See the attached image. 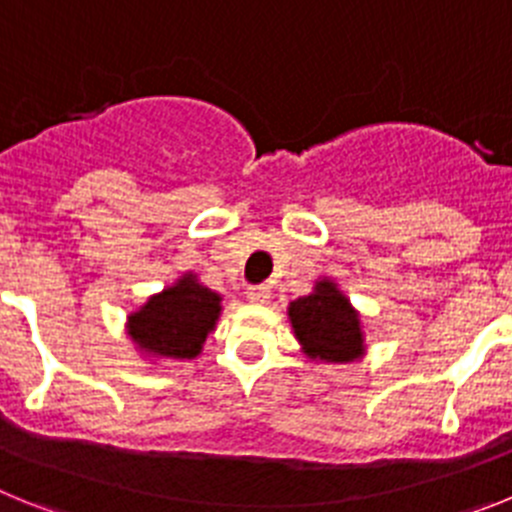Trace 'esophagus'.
Masks as SVG:
<instances>
[{
  "mask_svg": "<svg viewBox=\"0 0 512 512\" xmlns=\"http://www.w3.org/2000/svg\"><path fill=\"white\" fill-rule=\"evenodd\" d=\"M246 297L251 302H256V305H264V302H269L271 297L269 284H253V287L246 289Z\"/></svg>",
  "mask_w": 512,
  "mask_h": 512,
  "instance_id": "esophagus-1",
  "label": "esophagus"
}]
</instances>
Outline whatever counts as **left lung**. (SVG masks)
<instances>
[{
  "label": "left lung",
  "mask_w": 512,
  "mask_h": 512,
  "mask_svg": "<svg viewBox=\"0 0 512 512\" xmlns=\"http://www.w3.org/2000/svg\"><path fill=\"white\" fill-rule=\"evenodd\" d=\"M297 338L312 359L354 361L364 351L356 312L333 282H320L315 292L289 305Z\"/></svg>",
  "instance_id": "1"
}]
</instances>
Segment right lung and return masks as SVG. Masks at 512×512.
I'll use <instances>...</instances> for the list:
<instances>
[{"instance_id":"add662e5","label":"right lung","mask_w":512,"mask_h":512,"mask_svg":"<svg viewBox=\"0 0 512 512\" xmlns=\"http://www.w3.org/2000/svg\"><path fill=\"white\" fill-rule=\"evenodd\" d=\"M220 297L194 277H184L146 307L130 315V338L148 354L166 359H194L207 333L215 328Z\"/></svg>"}]
</instances>
